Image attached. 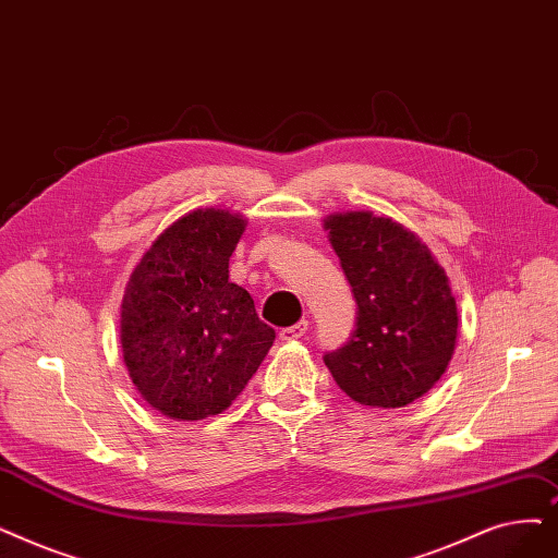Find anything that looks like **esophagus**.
I'll use <instances>...</instances> for the list:
<instances>
[{
  "label": "esophagus",
  "mask_w": 558,
  "mask_h": 558,
  "mask_svg": "<svg viewBox=\"0 0 558 558\" xmlns=\"http://www.w3.org/2000/svg\"><path fill=\"white\" fill-rule=\"evenodd\" d=\"M305 330H307V322L303 319V322H299V324H294V326L282 328V330L278 332V337L282 339V342H294V339H301V337L305 335Z\"/></svg>",
  "instance_id": "34e87169"
}]
</instances>
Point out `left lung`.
Returning a JSON list of instances; mask_svg holds the SVG:
<instances>
[{
  "label": "left lung",
  "mask_w": 558,
  "mask_h": 558,
  "mask_svg": "<svg viewBox=\"0 0 558 558\" xmlns=\"http://www.w3.org/2000/svg\"><path fill=\"white\" fill-rule=\"evenodd\" d=\"M324 230L357 303L355 330L324 355L326 367L360 405L413 403L442 378L456 351L458 307L445 269L390 216L332 211Z\"/></svg>",
  "instance_id": "1"
}]
</instances>
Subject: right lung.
Here are the masks:
<instances>
[{
  "label": "right lung",
  "instance_id": "obj_1",
  "mask_svg": "<svg viewBox=\"0 0 558 558\" xmlns=\"http://www.w3.org/2000/svg\"><path fill=\"white\" fill-rule=\"evenodd\" d=\"M248 221L198 207L143 253L120 303V347L143 401L175 422L223 413L269 353L276 332L259 322L230 255Z\"/></svg>",
  "mask_w": 558,
  "mask_h": 558
}]
</instances>
